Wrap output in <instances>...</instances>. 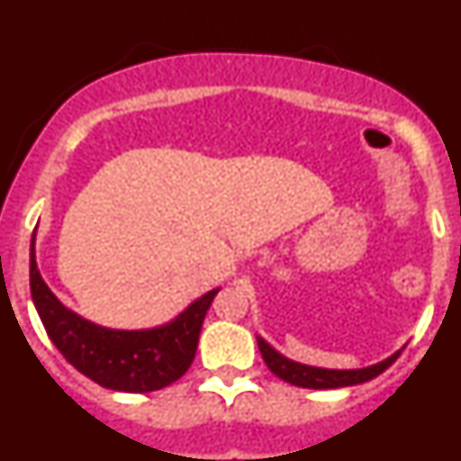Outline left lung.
<instances>
[{"label":"left lung","instance_id":"obj_1","mask_svg":"<svg viewBox=\"0 0 461 461\" xmlns=\"http://www.w3.org/2000/svg\"><path fill=\"white\" fill-rule=\"evenodd\" d=\"M258 339L260 356L266 360V365L270 367V372L275 376H279L281 381L297 385V388H313V390H328V388H346V385H357V383H367L372 378H376L378 374H383L385 369L393 365L399 357V353H393L390 357H385L383 362H376L372 367L362 369H325V367H312V365H303V362L288 360L286 356H281L279 351H275L270 344H267L263 337H256Z\"/></svg>","mask_w":461,"mask_h":461}]
</instances>
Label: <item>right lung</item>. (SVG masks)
<instances>
[{"instance_id":"right-lung-1","label":"right lung","mask_w":461,"mask_h":461,"mask_svg":"<svg viewBox=\"0 0 461 461\" xmlns=\"http://www.w3.org/2000/svg\"><path fill=\"white\" fill-rule=\"evenodd\" d=\"M30 288L34 307L57 351L73 367L117 393H152L185 376L195 357L203 321L219 288L189 304L180 316L148 330H113L83 319L57 300L30 247Z\"/></svg>"}]
</instances>
